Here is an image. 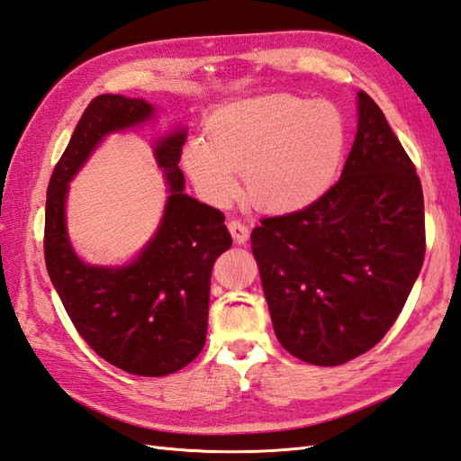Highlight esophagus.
I'll return each instance as SVG.
<instances>
[{
	"label": "esophagus",
	"instance_id": "obj_1",
	"mask_svg": "<svg viewBox=\"0 0 461 461\" xmlns=\"http://www.w3.org/2000/svg\"><path fill=\"white\" fill-rule=\"evenodd\" d=\"M228 228H230L231 238L236 243H246L249 240V228L246 223H241L240 220H231L228 223Z\"/></svg>",
	"mask_w": 461,
	"mask_h": 461
}]
</instances>
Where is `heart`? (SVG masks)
<instances>
[{
	"label": "heart",
	"instance_id": "b5f03b06",
	"mask_svg": "<svg viewBox=\"0 0 461 461\" xmlns=\"http://www.w3.org/2000/svg\"><path fill=\"white\" fill-rule=\"evenodd\" d=\"M205 139L184 149V166L215 203L238 194L246 172L251 202L273 213L299 212L337 182L347 152V121L332 103L267 95L220 106Z\"/></svg>",
	"mask_w": 461,
	"mask_h": 461
}]
</instances>
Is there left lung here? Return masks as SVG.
<instances>
[{"label":"left lung","instance_id":"8db88e82","mask_svg":"<svg viewBox=\"0 0 461 461\" xmlns=\"http://www.w3.org/2000/svg\"><path fill=\"white\" fill-rule=\"evenodd\" d=\"M273 329L293 357L339 366L394 325L424 263V194L380 106L358 91V131L337 184L251 231Z\"/></svg>","mask_w":461,"mask_h":461}]
</instances>
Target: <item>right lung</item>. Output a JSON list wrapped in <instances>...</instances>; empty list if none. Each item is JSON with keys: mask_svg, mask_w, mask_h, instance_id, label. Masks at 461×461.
Masks as SVG:
<instances>
[{"mask_svg": "<svg viewBox=\"0 0 461 461\" xmlns=\"http://www.w3.org/2000/svg\"><path fill=\"white\" fill-rule=\"evenodd\" d=\"M142 99L101 95L86 106L47 188L45 266L68 319L96 355L139 376H166L200 355L208 330L213 261L231 246L223 213L184 194L178 168L185 132L156 146L168 203L154 240L121 269L75 256L65 228L67 185L106 134L152 114Z\"/></svg>", "mask_w": 461, "mask_h": 461, "instance_id": "add662e5", "label": "right lung"}]
</instances>
